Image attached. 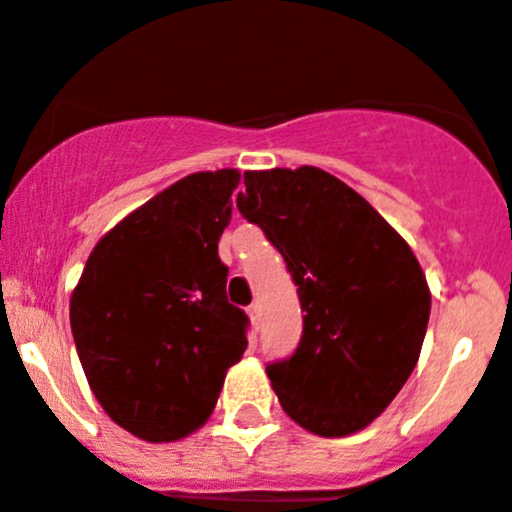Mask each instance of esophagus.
<instances>
[{
	"instance_id": "1",
	"label": "esophagus",
	"mask_w": 512,
	"mask_h": 512,
	"mask_svg": "<svg viewBox=\"0 0 512 512\" xmlns=\"http://www.w3.org/2000/svg\"><path fill=\"white\" fill-rule=\"evenodd\" d=\"M247 317H250V322H252V327H260V305H250L247 307Z\"/></svg>"
}]
</instances>
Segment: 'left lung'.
Segmentation results:
<instances>
[{
  "label": "left lung",
  "instance_id": "1",
  "mask_svg": "<svg viewBox=\"0 0 512 512\" xmlns=\"http://www.w3.org/2000/svg\"><path fill=\"white\" fill-rule=\"evenodd\" d=\"M237 210L285 257L305 312L295 355L267 365L282 410L320 438L367 428L418 365L430 317L418 257L320 167L245 172Z\"/></svg>",
  "mask_w": 512,
  "mask_h": 512
}]
</instances>
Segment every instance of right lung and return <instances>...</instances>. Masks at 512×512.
<instances>
[{
    "label": "right lung",
    "mask_w": 512,
    "mask_h": 512,
    "mask_svg": "<svg viewBox=\"0 0 512 512\" xmlns=\"http://www.w3.org/2000/svg\"><path fill=\"white\" fill-rule=\"evenodd\" d=\"M237 170L195 172L94 245L69 300L74 345L104 413L147 443L187 438L247 347L217 255Z\"/></svg>",
    "instance_id": "1"
}]
</instances>
